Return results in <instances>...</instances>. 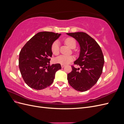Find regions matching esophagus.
I'll return each instance as SVG.
<instances>
[{
  "mask_svg": "<svg viewBox=\"0 0 124 124\" xmlns=\"http://www.w3.org/2000/svg\"><path fill=\"white\" fill-rule=\"evenodd\" d=\"M65 65H61V67H62V68H63V67H65Z\"/></svg>",
  "mask_w": 124,
  "mask_h": 124,
  "instance_id": "obj_1",
  "label": "esophagus"
}]
</instances>
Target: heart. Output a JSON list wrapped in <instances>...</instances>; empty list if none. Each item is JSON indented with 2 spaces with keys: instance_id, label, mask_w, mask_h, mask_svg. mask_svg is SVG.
<instances>
[{
  "instance_id": "heart-1",
  "label": "heart",
  "mask_w": 124,
  "mask_h": 124,
  "mask_svg": "<svg viewBox=\"0 0 124 124\" xmlns=\"http://www.w3.org/2000/svg\"><path fill=\"white\" fill-rule=\"evenodd\" d=\"M65 43L70 48H74L76 47L77 43L76 41L72 37H68L64 40ZM51 51L54 55H57L59 53V44L57 40H56L51 45ZM74 57L72 56L69 55H61L55 58L54 62L56 63L62 65H67L74 61Z\"/></svg>"
}]
</instances>
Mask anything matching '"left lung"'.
Returning a JSON list of instances; mask_svg holds the SVG:
<instances>
[{
  "instance_id": "1",
  "label": "left lung",
  "mask_w": 124,
  "mask_h": 124,
  "mask_svg": "<svg viewBox=\"0 0 124 124\" xmlns=\"http://www.w3.org/2000/svg\"><path fill=\"white\" fill-rule=\"evenodd\" d=\"M79 43L80 56L74 62L80 68L71 66L72 71L67 75L70 86L78 91L85 92L91 88L102 72L104 59L102 50L92 37L84 32L68 33Z\"/></svg>"
}]
</instances>
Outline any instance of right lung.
<instances>
[{"label":"right lung","instance_id":"1","mask_svg":"<svg viewBox=\"0 0 124 124\" xmlns=\"http://www.w3.org/2000/svg\"><path fill=\"white\" fill-rule=\"evenodd\" d=\"M61 34L53 32L37 33L22 48L18 66L25 83L29 87L41 90L51 85L60 63L50 65L52 56L51 45Z\"/></svg>","mask_w":124,"mask_h":124}]
</instances>
